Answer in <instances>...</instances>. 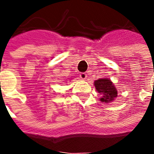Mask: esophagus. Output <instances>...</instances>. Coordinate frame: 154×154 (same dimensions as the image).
<instances>
[{"instance_id": "34e87169", "label": "esophagus", "mask_w": 154, "mask_h": 154, "mask_svg": "<svg viewBox=\"0 0 154 154\" xmlns=\"http://www.w3.org/2000/svg\"><path fill=\"white\" fill-rule=\"evenodd\" d=\"M79 77H80V78H82V79H86L87 77V74H86V72H82V73H80V75H79Z\"/></svg>"}]
</instances>
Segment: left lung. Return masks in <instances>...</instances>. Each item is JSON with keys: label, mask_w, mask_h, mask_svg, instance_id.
I'll use <instances>...</instances> for the list:
<instances>
[{"label": "left lung", "mask_w": 154, "mask_h": 154, "mask_svg": "<svg viewBox=\"0 0 154 154\" xmlns=\"http://www.w3.org/2000/svg\"><path fill=\"white\" fill-rule=\"evenodd\" d=\"M94 85L99 93L103 94V97L100 98L101 102L109 103L117 97V91L116 87H114L112 82L109 79L106 78L98 79L95 81Z\"/></svg>", "instance_id": "left-lung-1"}]
</instances>
